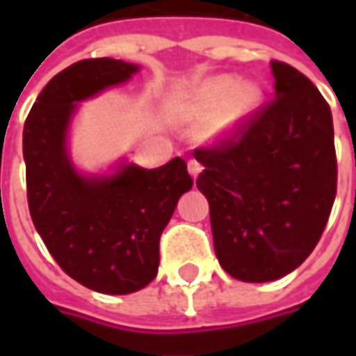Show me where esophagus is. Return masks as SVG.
<instances>
[{"label":"esophagus","instance_id":"34e87169","mask_svg":"<svg viewBox=\"0 0 356 356\" xmlns=\"http://www.w3.org/2000/svg\"><path fill=\"white\" fill-rule=\"evenodd\" d=\"M188 172H190L192 178H198V174L202 172V164H200L198 160H190L188 162Z\"/></svg>","mask_w":356,"mask_h":356}]
</instances>
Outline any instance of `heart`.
<instances>
[{"instance_id": "obj_1", "label": "heart", "mask_w": 356, "mask_h": 356, "mask_svg": "<svg viewBox=\"0 0 356 356\" xmlns=\"http://www.w3.org/2000/svg\"><path fill=\"white\" fill-rule=\"evenodd\" d=\"M264 89L253 81H239L234 75H216L202 83L194 99L196 115L218 111L210 127L212 138H226L252 117L261 104Z\"/></svg>"}]
</instances>
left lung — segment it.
<instances>
[{
	"instance_id": "1",
	"label": "left lung",
	"mask_w": 356,
	"mask_h": 356,
	"mask_svg": "<svg viewBox=\"0 0 356 356\" xmlns=\"http://www.w3.org/2000/svg\"><path fill=\"white\" fill-rule=\"evenodd\" d=\"M275 99L234 138L194 150L213 250L232 277L275 281L309 257L337 194L331 108L291 65L271 61Z\"/></svg>"
}]
</instances>
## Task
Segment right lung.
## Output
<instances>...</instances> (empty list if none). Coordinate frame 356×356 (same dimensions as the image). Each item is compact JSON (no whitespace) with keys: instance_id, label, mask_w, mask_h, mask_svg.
Returning a JSON list of instances; mask_svg holds the SVG:
<instances>
[{"instance_id":"obj_1","label":"right lung","mask_w":356,"mask_h":356,"mask_svg":"<svg viewBox=\"0 0 356 356\" xmlns=\"http://www.w3.org/2000/svg\"><path fill=\"white\" fill-rule=\"evenodd\" d=\"M134 73L138 65L111 57L75 63L39 92L23 127L35 229L69 277L106 295L134 293L156 277L160 236L194 184L182 158L152 170L120 160L103 176L75 168L67 136L79 103Z\"/></svg>"}]
</instances>
